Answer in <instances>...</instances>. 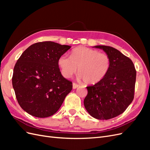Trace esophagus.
<instances>
[{
	"label": "esophagus",
	"instance_id": "esophagus-1",
	"mask_svg": "<svg viewBox=\"0 0 150 150\" xmlns=\"http://www.w3.org/2000/svg\"><path fill=\"white\" fill-rule=\"evenodd\" d=\"M79 86V85L78 84H76V83H74L73 84H72V88H73L74 89H76L77 88H78Z\"/></svg>",
	"mask_w": 150,
	"mask_h": 150
}]
</instances>
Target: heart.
I'll return each mask as SVG.
<instances>
[{
    "mask_svg": "<svg viewBox=\"0 0 150 150\" xmlns=\"http://www.w3.org/2000/svg\"><path fill=\"white\" fill-rule=\"evenodd\" d=\"M57 64L64 78H71L78 69V79L93 85L105 78L111 66V59L106 54L97 50L78 47L72 50L71 57L65 54L61 56Z\"/></svg>",
    "mask_w": 150,
    "mask_h": 150,
    "instance_id": "b5f03b06",
    "label": "heart"
}]
</instances>
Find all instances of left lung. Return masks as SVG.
Segmentation results:
<instances>
[{
    "instance_id": "1",
    "label": "left lung",
    "mask_w": 150,
    "mask_h": 150,
    "mask_svg": "<svg viewBox=\"0 0 150 150\" xmlns=\"http://www.w3.org/2000/svg\"><path fill=\"white\" fill-rule=\"evenodd\" d=\"M111 59L107 75L101 82L88 86L84 105L89 114L98 120H110L122 114L133 101L136 83L133 62L118 50L96 46Z\"/></svg>"
}]
</instances>
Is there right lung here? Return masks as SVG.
Returning <instances> with one entry per match:
<instances>
[{"label": "right lung", "mask_w": 150, "mask_h": 150, "mask_svg": "<svg viewBox=\"0 0 150 150\" xmlns=\"http://www.w3.org/2000/svg\"><path fill=\"white\" fill-rule=\"evenodd\" d=\"M71 46L45 41L31 45L13 68L12 86L18 103L29 115L51 116L58 111L72 84L61 74L58 59Z\"/></svg>", "instance_id": "obj_1"}]
</instances>
